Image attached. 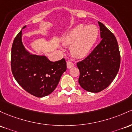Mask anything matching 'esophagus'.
I'll return each instance as SVG.
<instances>
[{
    "label": "esophagus",
    "mask_w": 132,
    "mask_h": 132,
    "mask_svg": "<svg viewBox=\"0 0 132 132\" xmlns=\"http://www.w3.org/2000/svg\"><path fill=\"white\" fill-rule=\"evenodd\" d=\"M74 66V63L71 61H67V68L68 69L71 68L73 67Z\"/></svg>",
    "instance_id": "34e87169"
}]
</instances>
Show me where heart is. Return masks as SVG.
I'll list each match as a JSON object with an SVG mask.
<instances>
[{"label": "heart", "mask_w": 132, "mask_h": 132, "mask_svg": "<svg viewBox=\"0 0 132 132\" xmlns=\"http://www.w3.org/2000/svg\"><path fill=\"white\" fill-rule=\"evenodd\" d=\"M99 35L98 28L95 25L76 26L69 31L63 38L66 45H71V52L78 58L85 57L96 43Z\"/></svg>", "instance_id": "1"}]
</instances>
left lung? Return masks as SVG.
Here are the masks:
<instances>
[{"label":"left lung","instance_id":"left-lung-1","mask_svg":"<svg viewBox=\"0 0 132 132\" xmlns=\"http://www.w3.org/2000/svg\"><path fill=\"white\" fill-rule=\"evenodd\" d=\"M101 42L86 57L77 63L79 85L89 92L98 93L106 88L118 73L120 53L115 36L98 22Z\"/></svg>","mask_w":132,"mask_h":132}]
</instances>
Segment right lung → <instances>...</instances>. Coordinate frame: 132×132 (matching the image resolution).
Segmentation results:
<instances>
[{
  "mask_svg": "<svg viewBox=\"0 0 132 132\" xmlns=\"http://www.w3.org/2000/svg\"><path fill=\"white\" fill-rule=\"evenodd\" d=\"M11 64L12 75L19 85L27 93L39 98L54 90L66 70L64 58L52 62L44 56L30 54L22 43V30L13 42Z\"/></svg>",
  "mask_w": 132,
  "mask_h": 132,
  "instance_id": "obj_1",
  "label": "right lung"
}]
</instances>
